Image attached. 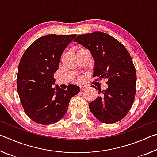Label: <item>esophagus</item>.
<instances>
[{"label": "esophagus", "instance_id": "esophagus-1", "mask_svg": "<svg viewBox=\"0 0 157 157\" xmlns=\"http://www.w3.org/2000/svg\"><path fill=\"white\" fill-rule=\"evenodd\" d=\"M86 88H87V86H85V85H81V86H79V89H80L81 91H84V90H85Z\"/></svg>", "mask_w": 157, "mask_h": 157}]
</instances>
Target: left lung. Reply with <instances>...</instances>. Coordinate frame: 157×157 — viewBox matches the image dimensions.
<instances>
[{
	"label": "left lung",
	"instance_id": "1",
	"mask_svg": "<svg viewBox=\"0 0 157 157\" xmlns=\"http://www.w3.org/2000/svg\"><path fill=\"white\" fill-rule=\"evenodd\" d=\"M73 41L90 50L95 61L93 78L107 79L108 88L89 107L104 123H114L124 118L131 109L136 94V73L126 48L102 32L81 34ZM96 89V88H95Z\"/></svg>",
	"mask_w": 157,
	"mask_h": 157
}]
</instances>
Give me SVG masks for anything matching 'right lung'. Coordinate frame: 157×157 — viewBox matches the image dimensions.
Listing matches in <instances>:
<instances>
[{"mask_svg":"<svg viewBox=\"0 0 157 157\" xmlns=\"http://www.w3.org/2000/svg\"><path fill=\"white\" fill-rule=\"evenodd\" d=\"M76 34H48L34 41L20 60L17 78L21 105L31 120L50 124L62 119L72 97L80 91L79 86L69 84L67 89L52 88L54 73L59 68L66 47Z\"/></svg>","mask_w":157,"mask_h":157,"instance_id":"1","label":"right lung"}]
</instances>
